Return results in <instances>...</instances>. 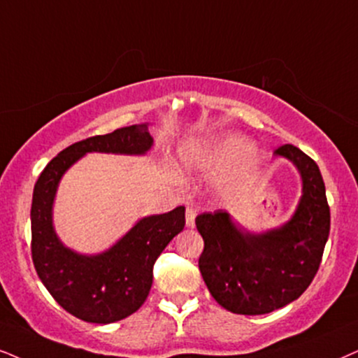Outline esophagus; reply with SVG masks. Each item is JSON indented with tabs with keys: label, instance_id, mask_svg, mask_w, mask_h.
I'll use <instances>...</instances> for the list:
<instances>
[{
	"label": "esophagus",
	"instance_id": "34e87169",
	"mask_svg": "<svg viewBox=\"0 0 358 358\" xmlns=\"http://www.w3.org/2000/svg\"><path fill=\"white\" fill-rule=\"evenodd\" d=\"M194 218H196V210L192 206L187 208V213H185V220H187L188 228H193L194 226Z\"/></svg>",
	"mask_w": 358,
	"mask_h": 358
}]
</instances>
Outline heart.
<instances>
[{"instance_id": "heart-1", "label": "heart", "mask_w": 358, "mask_h": 358, "mask_svg": "<svg viewBox=\"0 0 358 358\" xmlns=\"http://www.w3.org/2000/svg\"><path fill=\"white\" fill-rule=\"evenodd\" d=\"M250 152L251 143L248 140L238 137V135H226V137L210 143L208 147H185L182 160L189 169H196L205 171V173H221ZM259 157L256 153H250V156L244 157L236 173L226 183V188L236 192V189H241L248 183H251V180L259 170Z\"/></svg>"}]
</instances>
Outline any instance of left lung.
I'll return each instance as SVG.
<instances>
[{
	"instance_id": "8db88e82",
	"label": "left lung",
	"mask_w": 358,
	"mask_h": 358,
	"mask_svg": "<svg viewBox=\"0 0 358 358\" xmlns=\"http://www.w3.org/2000/svg\"><path fill=\"white\" fill-rule=\"evenodd\" d=\"M275 155L301 175L302 196L291 220L261 233L241 228L223 210L194 220L205 241L198 261L203 280L233 314H269L296 301L317 273L329 238L330 210L317 164L294 145Z\"/></svg>"
}]
</instances>
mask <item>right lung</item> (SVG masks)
<instances>
[{"instance_id":"add662e5","label":"right lung","mask_w":358,"mask_h":358,"mask_svg":"<svg viewBox=\"0 0 358 358\" xmlns=\"http://www.w3.org/2000/svg\"><path fill=\"white\" fill-rule=\"evenodd\" d=\"M152 145L148 124L96 135L57 153L34 185L31 252L36 273L57 304L85 322L112 324L140 309L150 292L157 257L183 231L185 206L138 220L99 255H80L67 248L54 229L52 208L59 182L87 153L145 155Z\"/></svg>"}]
</instances>
